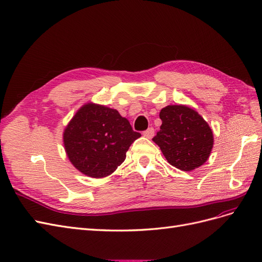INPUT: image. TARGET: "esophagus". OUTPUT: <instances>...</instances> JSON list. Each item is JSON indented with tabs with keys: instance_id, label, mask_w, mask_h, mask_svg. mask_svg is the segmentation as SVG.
<instances>
[{
	"instance_id": "obj_1",
	"label": "esophagus",
	"mask_w": 262,
	"mask_h": 262,
	"mask_svg": "<svg viewBox=\"0 0 262 262\" xmlns=\"http://www.w3.org/2000/svg\"><path fill=\"white\" fill-rule=\"evenodd\" d=\"M154 134H155V129L152 128V127H150V128H148L147 130H145V132L143 133V135H144L146 138H148V139H151V138L154 137Z\"/></svg>"
}]
</instances>
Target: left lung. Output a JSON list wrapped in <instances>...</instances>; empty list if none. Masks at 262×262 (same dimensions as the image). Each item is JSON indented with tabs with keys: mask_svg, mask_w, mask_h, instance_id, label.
Segmentation results:
<instances>
[{
	"mask_svg": "<svg viewBox=\"0 0 262 262\" xmlns=\"http://www.w3.org/2000/svg\"><path fill=\"white\" fill-rule=\"evenodd\" d=\"M162 124L152 138L168 162L182 171L204 164L211 155V127L196 111L186 105H168L160 111Z\"/></svg>",
	"mask_w": 262,
	"mask_h": 262,
	"instance_id": "obj_1",
	"label": "left lung"
}]
</instances>
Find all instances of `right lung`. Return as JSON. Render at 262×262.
I'll return each mask as SVG.
<instances>
[{
    "label": "right lung",
    "instance_id": "add662e5",
    "mask_svg": "<svg viewBox=\"0 0 262 262\" xmlns=\"http://www.w3.org/2000/svg\"><path fill=\"white\" fill-rule=\"evenodd\" d=\"M140 136L118 111L90 102L66 126L63 146L74 168L101 179L121 166L130 145Z\"/></svg>",
    "mask_w": 262,
    "mask_h": 262
}]
</instances>
